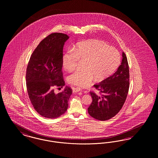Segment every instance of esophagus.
<instances>
[{"label":"esophagus","instance_id":"esophagus-1","mask_svg":"<svg viewBox=\"0 0 158 158\" xmlns=\"http://www.w3.org/2000/svg\"><path fill=\"white\" fill-rule=\"evenodd\" d=\"M81 90H82V89L80 88H73V93H76V92H80Z\"/></svg>","mask_w":158,"mask_h":158}]
</instances>
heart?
<instances>
[{
    "label": "heart",
    "mask_w": 158,
    "mask_h": 158,
    "mask_svg": "<svg viewBox=\"0 0 158 158\" xmlns=\"http://www.w3.org/2000/svg\"><path fill=\"white\" fill-rule=\"evenodd\" d=\"M85 60L84 70H76L68 77L69 83L86 88L93 80H102L111 75L121 62L119 52L104 41L90 40L77 43L74 49L70 48L62 56L63 68L71 72L77 67L79 61Z\"/></svg>",
    "instance_id": "heart-1"
}]
</instances>
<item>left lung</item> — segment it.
<instances>
[{"mask_svg":"<svg viewBox=\"0 0 158 158\" xmlns=\"http://www.w3.org/2000/svg\"><path fill=\"white\" fill-rule=\"evenodd\" d=\"M117 70L98 84L94 85L101 94L90 92L92 102L88 108L90 116L97 120H108L120 111L129 89V68L125 53Z\"/></svg>","mask_w":158,"mask_h":158,"instance_id":"obj_1","label":"left lung"}]
</instances>
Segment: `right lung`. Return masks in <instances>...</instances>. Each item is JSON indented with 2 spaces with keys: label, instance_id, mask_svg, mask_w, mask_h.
Instances as JSON below:
<instances>
[{
  "label": "right lung",
  "instance_id": "1",
  "mask_svg": "<svg viewBox=\"0 0 158 158\" xmlns=\"http://www.w3.org/2000/svg\"><path fill=\"white\" fill-rule=\"evenodd\" d=\"M69 38L62 33H53L42 40L31 56L26 81L31 102L40 115L48 118H57L68 110L72 89L66 86L56 94L54 88H63V48Z\"/></svg>",
  "mask_w": 158,
  "mask_h": 158
}]
</instances>
